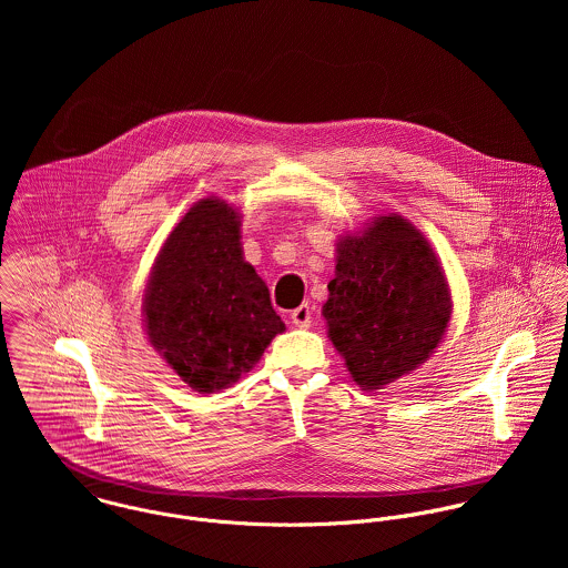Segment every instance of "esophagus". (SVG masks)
<instances>
[{
  "label": "esophagus",
  "mask_w": 568,
  "mask_h": 568,
  "mask_svg": "<svg viewBox=\"0 0 568 568\" xmlns=\"http://www.w3.org/2000/svg\"><path fill=\"white\" fill-rule=\"evenodd\" d=\"M311 320H313V308L308 304H302L291 313V324L295 327H311Z\"/></svg>",
  "instance_id": "obj_1"
}]
</instances>
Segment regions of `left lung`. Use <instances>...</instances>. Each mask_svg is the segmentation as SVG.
Here are the masks:
<instances>
[{
	"label": "left lung",
	"mask_w": 568,
	"mask_h": 568,
	"mask_svg": "<svg viewBox=\"0 0 568 568\" xmlns=\"http://www.w3.org/2000/svg\"><path fill=\"white\" fill-rule=\"evenodd\" d=\"M327 336L352 381L383 389L422 365L453 313L450 288L430 243L398 214L378 216L336 244L327 284Z\"/></svg>",
	"instance_id": "8db88e82"
}]
</instances>
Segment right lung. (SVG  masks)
I'll use <instances>...</instances> for the list:
<instances>
[{
    "mask_svg": "<svg viewBox=\"0 0 568 568\" xmlns=\"http://www.w3.org/2000/svg\"><path fill=\"white\" fill-rule=\"evenodd\" d=\"M144 327L199 394L234 385L286 329L244 262L241 214L230 203L203 199L170 232L144 291Z\"/></svg>",
    "mask_w": 568,
    "mask_h": 568,
    "instance_id": "obj_1",
    "label": "right lung"
}]
</instances>
